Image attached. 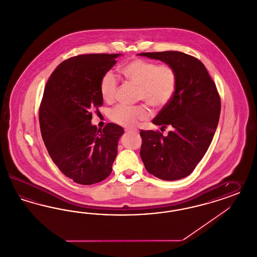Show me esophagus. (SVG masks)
<instances>
[{
    "label": "esophagus",
    "instance_id": "1",
    "mask_svg": "<svg viewBox=\"0 0 257 257\" xmlns=\"http://www.w3.org/2000/svg\"><path fill=\"white\" fill-rule=\"evenodd\" d=\"M125 132L126 133H136V131H134V130H125Z\"/></svg>",
    "mask_w": 257,
    "mask_h": 257
}]
</instances>
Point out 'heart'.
<instances>
[{"label":"heart","instance_id":"obj_1","mask_svg":"<svg viewBox=\"0 0 257 257\" xmlns=\"http://www.w3.org/2000/svg\"><path fill=\"white\" fill-rule=\"evenodd\" d=\"M124 78L138 86V100L144 101L156 109L170 104L177 86V74L168 64L157 65L145 59H134L121 67ZM118 80L110 71L105 72L100 82V93L106 103H112L118 91ZM151 110L147 105L128 106L119 105L114 107L109 118L115 124L133 127L140 121L148 120Z\"/></svg>","mask_w":257,"mask_h":257}]
</instances>
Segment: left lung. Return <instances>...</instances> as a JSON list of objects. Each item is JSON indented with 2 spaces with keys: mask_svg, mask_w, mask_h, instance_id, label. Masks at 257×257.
<instances>
[{
  "mask_svg": "<svg viewBox=\"0 0 257 257\" xmlns=\"http://www.w3.org/2000/svg\"><path fill=\"white\" fill-rule=\"evenodd\" d=\"M140 56L160 60L173 67L177 86L170 104L152 120L170 127L143 131L140 155L146 170L162 180H179L195 169L212 141L218 124L221 101L216 86L203 63L179 51L146 52Z\"/></svg>",
  "mask_w": 257,
  "mask_h": 257,
  "instance_id": "obj_1",
  "label": "left lung"
}]
</instances>
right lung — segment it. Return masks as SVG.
<instances>
[{
  "instance_id": "right-lung-1",
  "label": "right lung",
  "mask_w": 257,
  "mask_h": 257,
  "mask_svg": "<svg viewBox=\"0 0 257 257\" xmlns=\"http://www.w3.org/2000/svg\"><path fill=\"white\" fill-rule=\"evenodd\" d=\"M121 54H85L62 62L48 78L39 109L44 143L52 161L77 184L92 185L111 173L124 128L91 124L103 105L100 82Z\"/></svg>"
}]
</instances>
